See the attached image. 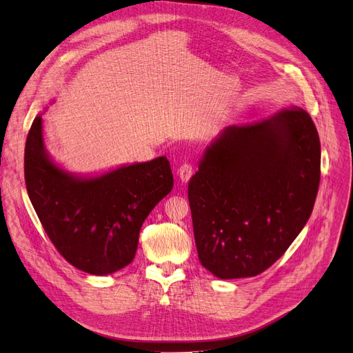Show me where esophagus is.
Masks as SVG:
<instances>
[{
  "mask_svg": "<svg viewBox=\"0 0 353 353\" xmlns=\"http://www.w3.org/2000/svg\"><path fill=\"white\" fill-rule=\"evenodd\" d=\"M192 174H194V166H192L191 163H188V162L182 163V165L178 168V176H179L181 181L187 182V181L192 176Z\"/></svg>",
  "mask_w": 353,
  "mask_h": 353,
  "instance_id": "1",
  "label": "esophagus"
}]
</instances>
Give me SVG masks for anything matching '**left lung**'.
<instances>
[{"mask_svg": "<svg viewBox=\"0 0 353 353\" xmlns=\"http://www.w3.org/2000/svg\"><path fill=\"white\" fill-rule=\"evenodd\" d=\"M319 184L320 139L305 110L225 128L188 185L201 265L221 279L266 271L303 230Z\"/></svg>", "mask_w": 353, "mask_h": 353, "instance_id": "obj_1", "label": "left lung"}]
</instances>
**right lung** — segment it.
Segmentation results:
<instances>
[{
    "label": "right lung",
    "mask_w": 353,
    "mask_h": 353,
    "mask_svg": "<svg viewBox=\"0 0 353 353\" xmlns=\"http://www.w3.org/2000/svg\"><path fill=\"white\" fill-rule=\"evenodd\" d=\"M27 194L50 242L78 270L107 275L128 266L153 207L174 187L166 157L77 179L50 162L37 116L24 149Z\"/></svg>",
    "instance_id": "obj_1"
}]
</instances>
